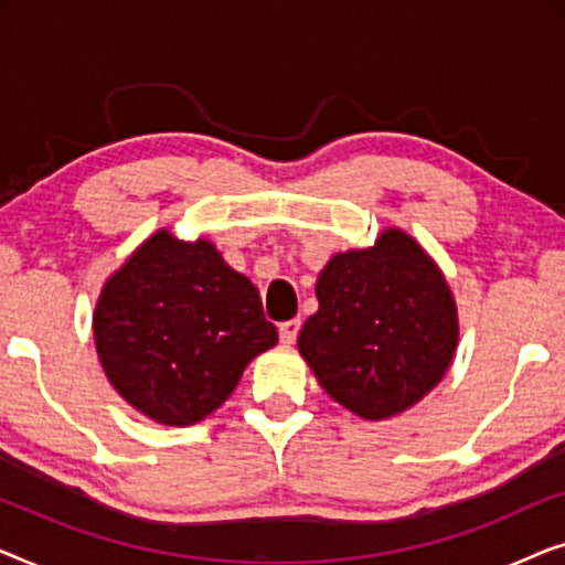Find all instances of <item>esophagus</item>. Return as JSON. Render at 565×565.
<instances>
[{"label":"esophagus","instance_id":"esophagus-1","mask_svg":"<svg viewBox=\"0 0 565 565\" xmlns=\"http://www.w3.org/2000/svg\"><path fill=\"white\" fill-rule=\"evenodd\" d=\"M298 331H300V321L298 319H290L280 323V342L282 344H292L298 339Z\"/></svg>","mask_w":565,"mask_h":565}]
</instances>
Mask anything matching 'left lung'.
I'll list each match as a JSON object with an SVG mask.
<instances>
[{"label":"left lung","mask_w":565,"mask_h":565,"mask_svg":"<svg viewBox=\"0 0 565 565\" xmlns=\"http://www.w3.org/2000/svg\"><path fill=\"white\" fill-rule=\"evenodd\" d=\"M319 311L298 334L316 381L347 412L383 422L419 404L452 365L455 296L427 249L396 226L337 252L316 280Z\"/></svg>","instance_id":"1"}]
</instances>
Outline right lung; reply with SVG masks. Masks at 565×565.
<instances>
[{
	"label": "right lung",
	"instance_id": "1",
	"mask_svg": "<svg viewBox=\"0 0 565 565\" xmlns=\"http://www.w3.org/2000/svg\"><path fill=\"white\" fill-rule=\"evenodd\" d=\"M99 365L136 412L190 427L277 344L259 290L207 238L151 234L107 277L92 313Z\"/></svg>",
	"mask_w": 565,
	"mask_h": 565
}]
</instances>
